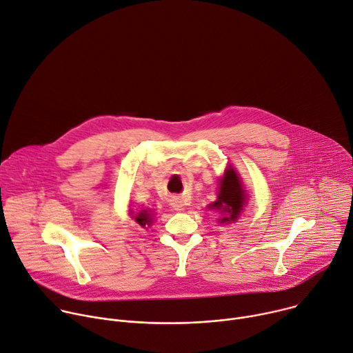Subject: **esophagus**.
<instances>
[{
	"instance_id": "obj_1",
	"label": "esophagus",
	"mask_w": 353,
	"mask_h": 353,
	"mask_svg": "<svg viewBox=\"0 0 353 353\" xmlns=\"http://www.w3.org/2000/svg\"><path fill=\"white\" fill-rule=\"evenodd\" d=\"M171 206H172V209L176 210V212L185 210V205H183L181 201H178V199H172V201H171Z\"/></svg>"
}]
</instances>
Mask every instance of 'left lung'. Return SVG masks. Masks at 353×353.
<instances>
[{
  "instance_id": "left-lung-1",
  "label": "left lung",
  "mask_w": 353,
  "mask_h": 353,
  "mask_svg": "<svg viewBox=\"0 0 353 353\" xmlns=\"http://www.w3.org/2000/svg\"><path fill=\"white\" fill-rule=\"evenodd\" d=\"M245 201V194L241 186V182L232 168H228L224 172V176L220 182V190H219V196L214 203L210 205L212 209L221 210L227 213V217L220 219L221 223H228L236 220L239 214L243 210V205Z\"/></svg>"
}]
</instances>
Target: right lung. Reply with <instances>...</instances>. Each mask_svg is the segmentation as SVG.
Here are the masks:
<instances>
[{
    "label": "right lung",
    "mask_w": 353,
    "mask_h": 353,
    "mask_svg": "<svg viewBox=\"0 0 353 353\" xmlns=\"http://www.w3.org/2000/svg\"><path fill=\"white\" fill-rule=\"evenodd\" d=\"M136 221L141 225V227H144L145 224H150L151 223V217H150V213L148 212H145V210H143V212H140L139 214H137V217H136Z\"/></svg>",
    "instance_id": "obj_1"
}]
</instances>
